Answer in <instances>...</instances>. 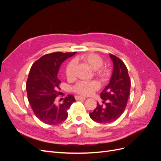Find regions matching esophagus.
Returning <instances> with one entry per match:
<instances>
[{"instance_id": "obj_1", "label": "esophagus", "mask_w": 161, "mask_h": 161, "mask_svg": "<svg viewBox=\"0 0 161 161\" xmlns=\"http://www.w3.org/2000/svg\"><path fill=\"white\" fill-rule=\"evenodd\" d=\"M75 99L76 100H80V99H86L85 97H82L81 96H79V95H76L75 96Z\"/></svg>"}]
</instances>
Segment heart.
Wrapping results in <instances>:
<instances>
[{"mask_svg":"<svg viewBox=\"0 0 161 161\" xmlns=\"http://www.w3.org/2000/svg\"><path fill=\"white\" fill-rule=\"evenodd\" d=\"M77 60H81L85 64H88L92 69L95 70V75L101 79H103L106 76V70L101 67L103 65V59L96 53H85L78 58ZM75 62L71 60L67 64L65 73L68 79H72L75 76ZM99 88V84L95 80L91 81H79L72 87V90L82 95H89L92 94Z\"/></svg>","mask_w":161,"mask_h":161,"instance_id":"heart-1","label":"heart"}]
</instances>
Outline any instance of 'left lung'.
<instances>
[{"instance_id": "left-lung-1", "label": "left lung", "mask_w": 161, "mask_h": 161, "mask_svg": "<svg viewBox=\"0 0 161 161\" xmlns=\"http://www.w3.org/2000/svg\"><path fill=\"white\" fill-rule=\"evenodd\" d=\"M114 62V70L109 83L101 92L103 105L97 103V108L89 114L91 118L100 124L110 123L118 119L127 105L131 82L127 67L119 58L109 54Z\"/></svg>"}]
</instances>
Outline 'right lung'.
Segmentation results:
<instances>
[{
    "instance_id": "add662e5",
    "label": "right lung",
    "mask_w": 161,
    "mask_h": 161,
    "mask_svg": "<svg viewBox=\"0 0 161 161\" xmlns=\"http://www.w3.org/2000/svg\"><path fill=\"white\" fill-rule=\"evenodd\" d=\"M76 53L53 52L42 56L32 65L26 84L28 101L34 114L42 122L49 125L59 124L68 117L67 110L75 101L69 95L62 103H55L60 80L58 72L62 63Z\"/></svg>"
}]
</instances>
